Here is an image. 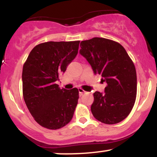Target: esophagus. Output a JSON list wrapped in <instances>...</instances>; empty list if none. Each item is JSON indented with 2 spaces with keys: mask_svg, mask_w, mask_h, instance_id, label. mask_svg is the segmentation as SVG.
Returning <instances> with one entry per match:
<instances>
[{
  "mask_svg": "<svg viewBox=\"0 0 157 157\" xmlns=\"http://www.w3.org/2000/svg\"><path fill=\"white\" fill-rule=\"evenodd\" d=\"M78 91H79V94H80V95H82L84 93H86V91H85L84 90H82V89H78Z\"/></svg>",
  "mask_w": 157,
  "mask_h": 157,
  "instance_id": "34e87169",
  "label": "esophagus"
}]
</instances>
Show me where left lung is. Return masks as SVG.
Wrapping results in <instances>:
<instances>
[{"label": "left lung", "mask_w": 157, "mask_h": 157, "mask_svg": "<svg viewBox=\"0 0 157 157\" xmlns=\"http://www.w3.org/2000/svg\"><path fill=\"white\" fill-rule=\"evenodd\" d=\"M80 54L91 65L94 75L106 82L104 92L95 91L91 106L93 116L105 124H116L128 116L136 97L134 63L122 45L94 37L81 41Z\"/></svg>", "instance_id": "8db88e82"}]
</instances>
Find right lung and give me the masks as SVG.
Returning a JSON list of instances; mask_svg holds the SVG:
<instances>
[{"label":"right lung","instance_id":"right-lung-1","mask_svg":"<svg viewBox=\"0 0 157 157\" xmlns=\"http://www.w3.org/2000/svg\"><path fill=\"white\" fill-rule=\"evenodd\" d=\"M80 41L44 43L36 46L23 67L24 101L39 125L56 130L73 117L79 98L77 88H59L56 81L78 53Z\"/></svg>","mask_w":157,"mask_h":157}]
</instances>
